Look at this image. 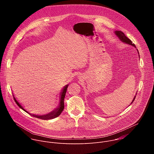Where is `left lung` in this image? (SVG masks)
<instances>
[{"mask_svg": "<svg viewBox=\"0 0 154 154\" xmlns=\"http://www.w3.org/2000/svg\"><path fill=\"white\" fill-rule=\"evenodd\" d=\"M114 33H115V34L117 36V37L120 39V41H121L122 42H124V43L127 44V45H131V46H132L136 48L135 45H134V43H132V41H131L130 39H129L125 35V34H124L122 32H121V31H120V30H116V31L114 32ZM137 51H138V54H139V52H138V49H137ZM139 57H140V55H139ZM136 95H137V94H136ZM135 97H136V96H135V97H134V98L132 102H131L130 104H131V103H133V102L134 101Z\"/></svg>", "mask_w": 154, "mask_h": 154, "instance_id": "1", "label": "left lung"}]
</instances>
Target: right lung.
Masks as SVG:
<instances>
[{
	"mask_svg": "<svg viewBox=\"0 0 154 154\" xmlns=\"http://www.w3.org/2000/svg\"><path fill=\"white\" fill-rule=\"evenodd\" d=\"M68 85H69L68 84V85H66L63 88V89L61 90V91L60 92V102H59L58 106L57 108H55V109H54V110H52V112H49L48 113L45 114V115H33V114H32V113L28 112L27 111H26V109H25L24 108V107L21 105V104H20V103L16 100V99L15 98L14 95H13V96L14 101L16 103V104L20 107V108H21L22 109H23L24 112H26L28 114L30 115L31 116H32L33 117H35V118H39V119H44V120L52 119H54V118H55L58 117L61 113V112L63 110L64 107V97H65Z\"/></svg>",
	"mask_w": 154,
	"mask_h": 154,
	"instance_id": "1",
	"label": "right lung"
}]
</instances>
